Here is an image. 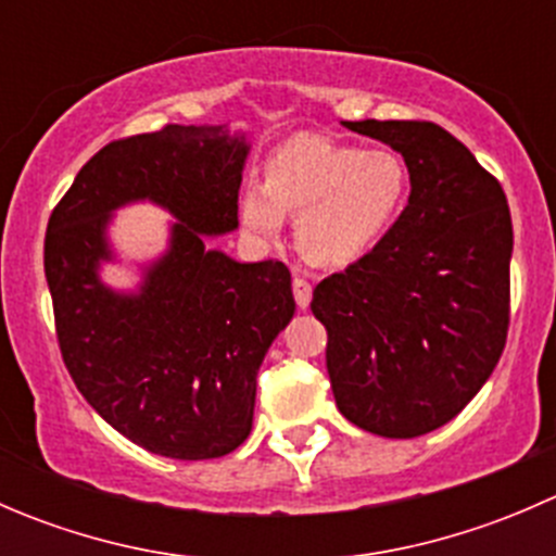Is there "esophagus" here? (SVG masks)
<instances>
[{"label":"esophagus","instance_id":"esophagus-1","mask_svg":"<svg viewBox=\"0 0 556 556\" xmlns=\"http://www.w3.org/2000/svg\"><path fill=\"white\" fill-rule=\"evenodd\" d=\"M293 295H295V304H299V309H306L312 301V285L306 282V279L293 277Z\"/></svg>","mask_w":556,"mask_h":556}]
</instances>
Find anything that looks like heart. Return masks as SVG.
Returning <instances> with one entry per match:
<instances>
[{
	"label": "heart",
	"instance_id": "1",
	"mask_svg": "<svg viewBox=\"0 0 556 556\" xmlns=\"http://www.w3.org/2000/svg\"><path fill=\"white\" fill-rule=\"evenodd\" d=\"M406 188V166L392 150H357L304 134L274 150L263 190H244L242 223L252 237L271 242L285 217H295V242L312 263L350 266L384 237Z\"/></svg>",
	"mask_w": 556,
	"mask_h": 556
}]
</instances>
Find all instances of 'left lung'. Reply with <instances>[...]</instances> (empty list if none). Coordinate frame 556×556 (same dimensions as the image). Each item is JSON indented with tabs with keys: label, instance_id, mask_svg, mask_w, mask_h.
I'll list each match as a JSON object with an SVG mask.
<instances>
[{
	"label": "left lung",
	"instance_id": "obj_1",
	"mask_svg": "<svg viewBox=\"0 0 556 556\" xmlns=\"http://www.w3.org/2000/svg\"><path fill=\"white\" fill-rule=\"evenodd\" d=\"M403 155L406 210L368 255L314 288L339 412L387 439L457 417L490 379L511 319L506 193L430 121H344Z\"/></svg>",
	"mask_w": 556,
	"mask_h": 556
}]
</instances>
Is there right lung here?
I'll return each instance as SVG.
<instances>
[{"label": "right lung", "mask_w": 556, "mask_h": 556, "mask_svg": "<svg viewBox=\"0 0 556 556\" xmlns=\"http://www.w3.org/2000/svg\"><path fill=\"white\" fill-rule=\"evenodd\" d=\"M244 137L164 126L104 144L55 204L45 277L72 382L128 441L172 459L233 452L252 430L255 379L295 312L282 261L237 263L204 233L239 226ZM137 198L178 223L139 296L98 282L109 212Z\"/></svg>", "instance_id": "add662e5"}]
</instances>
